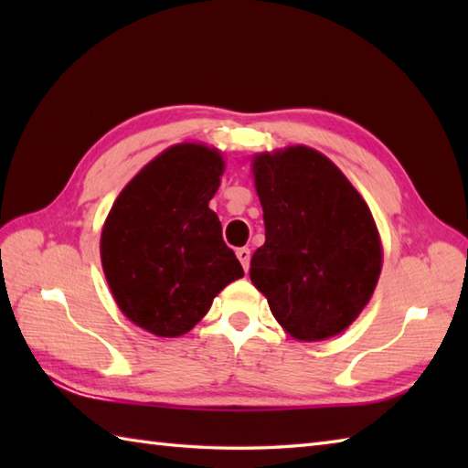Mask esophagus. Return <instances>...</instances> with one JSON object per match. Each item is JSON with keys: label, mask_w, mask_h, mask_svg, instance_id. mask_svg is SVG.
<instances>
[{"label": "esophagus", "mask_w": 468, "mask_h": 468, "mask_svg": "<svg viewBox=\"0 0 468 468\" xmlns=\"http://www.w3.org/2000/svg\"><path fill=\"white\" fill-rule=\"evenodd\" d=\"M237 257H239L243 270L250 271V261H251V250H250V247H241V250H237Z\"/></svg>", "instance_id": "esophagus-1"}]
</instances>
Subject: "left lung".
<instances>
[{
    "mask_svg": "<svg viewBox=\"0 0 468 468\" xmlns=\"http://www.w3.org/2000/svg\"><path fill=\"white\" fill-rule=\"evenodd\" d=\"M265 243L251 282L297 340L344 332L370 300L382 247L370 208L330 158L292 146L253 161Z\"/></svg>",
    "mask_w": 468,
    "mask_h": 468,
    "instance_id": "8db88e82",
    "label": "left lung"
}]
</instances>
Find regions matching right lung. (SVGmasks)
<instances>
[{"label":"right lung","mask_w":468,"mask_h":468,"mask_svg":"<svg viewBox=\"0 0 468 468\" xmlns=\"http://www.w3.org/2000/svg\"><path fill=\"white\" fill-rule=\"evenodd\" d=\"M223 175L215 148L176 144L118 195L101 255L122 314L146 332L175 337L203 320L213 297L243 277L208 208Z\"/></svg>","instance_id":"add662e5"}]
</instances>
